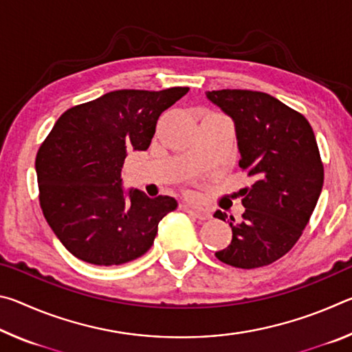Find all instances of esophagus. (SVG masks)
I'll return each instance as SVG.
<instances>
[{
	"mask_svg": "<svg viewBox=\"0 0 352 352\" xmlns=\"http://www.w3.org/2000/svg\"><path fill=\"white\" fill-rule=\"evenodd\" d=\"M182 208H183L184 211L189 212V214H192L194 217H197V219H200V220H206V219H210V217H211V212L208 211L206 208L200 206V205H194V204H184Z\"/></svg>",
	"mask_w": 352,
	"mask_h": 352,
	"instance_id": "obj_1",
	"label": "esophagus"
}]
</instances>
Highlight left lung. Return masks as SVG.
Returning <instances> with one entry per match:
<instances>
[{
  "instance_id": "1",
  "label": "left lung",
  "mask_w": 352,
  "mask_h": 352,
  "mask_svg": "<svg viewBox=\"0 0 352 352\" xmlns=\"http://www.w3.org/2000/svg\"><path fill=\"white\" fill-rule=\"evenodd\" d=\"M206 96L233 118L239 166L252 178V186L241 189L242 219L230 216L233 239L216 258L236 269L269 265L294 248L323 188L314 130L300 111L267 93L217 90ZM214 217L228 219L222 211Z\"/></svg>"
}]
</instances>
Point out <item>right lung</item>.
Returning <instances> with one entry per match:
<instances>
[{
  "mask_svg": "<svg viewBox=\"0 0 352 352\" xmlns=\"http://www.w3.org/2000/svg\"><path fill=\"white\" fill-rule=\"evenodd\" d=\"M189 91L118 90L71 107L35 158L38 200L65 248L94 265H121L152 247L175 199L121 188L127 151L151 146L160 115Z\"/></svg>",
  "mask_w": 352,
  "mask_h": 352,
  "instance_id": "right-lung-1",
  "label": "right lung"
}]
</instances>
